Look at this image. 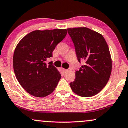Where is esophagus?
Wrapping results in <instances>:
<instances>
[{"mask_svg":"<svg viewBox=\"0 0 128 128\" xmlns=\"http://www.w3.org/2000/svg\"><path fill=\"white\" fill-rule=\"evenodd\" d=\"M62 70L64 72V73H66L68 72V70H65V69H64V68H62Z\"/></svg>","mask_w":128,"mask_h":128,"instance_id":"1","label":"esophagus"}]
</instances>
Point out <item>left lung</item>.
Segmentation results:
<instances>
[{"instance_id": "8db88e82", "label": "left lung", "mask_w": 128, "mask_h": 128, "mask_svg": "<svg viewBox=\"0 0 128 128\" xmlns=\"http://www.w3.org/2000/svg\"><path fill=\"white\" fill-rule=\"evenodd\" d=\"M79 62L84 65L76 72L70 86L82 97L94 96L104 88L110 77L112 60L107 43L102 34L87 28H68Z\"/></svg>"}]
</instances>
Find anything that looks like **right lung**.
I'll return each instance as SVG.
<instances>
[{"instance_id": "1", "label": "right lung", "mask_w": 128, "mask_h": 128, "mask_svg": "<svg viewBox=\"0 0 128 128\" xmlns=\"http://www.w3.org/2000/svg\"><path fill=\"white\" fill-rule=\"evenodd\" d=\"M66 29L34 30L25 36L16 46L13 66L18 82L28 94L44 98L53 92L62 76L46 61L65 38ZM51 63V62H50Z\"/></svg>"}]
</instances>
